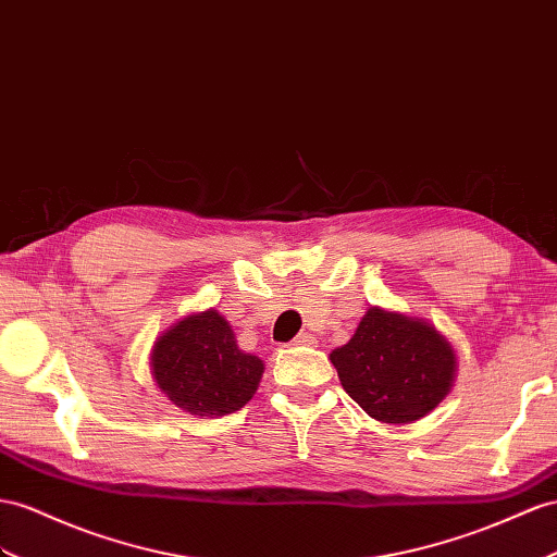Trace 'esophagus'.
I'll use <instances>...</instances> for the list:
<instances>
[{"label": "esophagus", "instance_id": "esophagus-1", "mask_svg": "<svg viewBox=\"0 0 557 557\" xmlns=\"http://www.w3.org/2000/svg\"><path fill=\"white\" fill-rule=\"evenodd\" d=\"M318 341H315V336L312 334H298L296 338H294V346H315Z\"/></svg>", "mask_w": 557, "mask_h": 557}]
</instances>
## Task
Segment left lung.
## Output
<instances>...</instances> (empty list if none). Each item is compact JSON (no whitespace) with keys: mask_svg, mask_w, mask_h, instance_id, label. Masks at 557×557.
Returning <instances> with one entry per match:
<instances>
[{"mask_svg":"<svg viewBox=\"0 0 557 557\" xmlns=\"http://www.w3.org/2000/svg\"><path fill=\"white\" fill-rule=\"evenodd\" d=\"M330 360L344 391L383 423L425 417L445 400L456 372L454 348L433 324L383 308H369Z\"/></svg>","mask_w":557,"mask_h":557,"instance_id":"left-lung-1","label":"left lung"}]
</instances>
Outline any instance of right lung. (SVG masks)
<instances>
[{
  "label": "right lung",
  "mask_w": 557,
  "mask_h": 557,
  "mask_svg": "<svg viewBox=\"0 0 557 557\" xmlns=\"http://www.w3.org/2000/svg\"><path fill=\"white\" fill-rule=\"evenodd\" d=\"M152 379L171 403L195 417H223L245 407L263 374V360L239 350L216 310L183 318L154 341Z\"/></svg>",
  "instance_id": "right-lung-1"
}]
</instances>
